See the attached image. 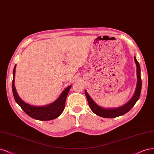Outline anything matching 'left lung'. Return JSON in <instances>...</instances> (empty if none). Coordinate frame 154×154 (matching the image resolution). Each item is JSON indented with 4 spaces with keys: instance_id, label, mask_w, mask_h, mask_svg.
<instances>
[{
    "instance_id": "obj_1",
    "label": "left lung",
    "mask_w": 154,
    "mask_h": 154,
    "mask_svg": "<svg viewBox=\"0 0 154 154\" xmlns=\"http://www.w3.org/2000/svg\"><path fill=\"white\" fill-rule=\"evenodd\" d=\"M134 60L137 67V83L136 89V91L134 95L131 98V100L128 102L125 105H124L120 107L116 108V109H104L100 106H98L95 102L93 100V99L88 95L87 91L85 90V95L87 98L89 106H90L91 111L96 114L97 115L106 118H112L120 116L122 115H125V113L129 111L133 106L135 105L136 102L138 100L139 98L140 97L141 91V86L142 82L141 79V70L140 66L136 57H134Z\"/></svg>"
}]
</instances>
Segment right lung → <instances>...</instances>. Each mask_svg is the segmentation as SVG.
I'll return each mask as SVG.
<instances>
[{
	"mask_svg": "<svg viewBox=\"0 0 154 154\" xmlns=\"http://www.w3.org/2000/svg\"><path fill=\"white\" fill-rule=\"evenodd\" d=\"M16 65L14 66L13 72V81H12V90L14 98L16 102L20 106L23 111L26 112L28 116L36 119L38 120L47 121L54 120L61 115L63 112L64 107H65V102L68 95V93L70 91L71 86H68L64 90L61 95L57 100L52 103L50 105L45 106L36 107L31 106L23 102L22 99L19 97L17 93L15 86H14V74H15Z\"/></svg>",
	"mask_w": 154,
	"mask_h": 154,
	"instance_id": "right-lung-1",
	"label": "right lung"
}]
</instances>
